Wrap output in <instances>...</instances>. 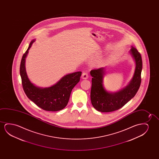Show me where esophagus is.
Returning <instances> with one entry per match:
<instances>
[{
	"label": "esophagus",
	"mask_w": 159,
	"mask_h": 159,
	"mask_svg": "<svg viewBox=\"0 0 159 159\" xmlns=\"http://www.w3.org/2000/svg\"><path fill=\"white\" fill-rule=\"evenodd\" d=\"M81 76H82V78L84 79H86L89 78V74H88V73H87V72H86V71L83 72Z\"/></svg>",
	"instance_id": "34e87169"
}]
</instances>
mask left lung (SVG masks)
<instances>
[{
  "instance_id": "8db88e82",
  "label": "left lung",
  "mask_w": 159,
  "mask_h": 159,
  "mask_svg": "<svg viewBox=\"0 0 159 159\" xmlns=\"http://www.w3.org/2000/svg\"><path fill=\"white\" fill-rule=\"evenodd\" d=\"M130 53L136 63L135 73L129 84L120 91L111 93L104 89L102 85L104 68L91 70L90 74L92 76L91 100L93 107L97 111L109 112L117 110L126 104L138 91L141 83L142 57L137 49L133 47Z\"/></svg>"
}]
</instances>
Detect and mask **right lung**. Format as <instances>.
Masks as SVG:
<instances>
[{"mask_svg":"<svg viewBox=\"0 0 159 159\" xmlns=\"http://www.w3.org/2000/svg\"><path fill=\"white\" fill-rule=\"evenodd\" d=\"M34 42V40L31 42L20 62V71L23 89L28 98L40 108L46 111H60L67 106L72 89L80 81L81 72L66 75L52 87L42 89L35 86L28 78L25 68V58Z\"/></svg>","mask_w":159,"mask_h":159,"instance_id":"add662e5","label":"right lung"}]
</instances>
